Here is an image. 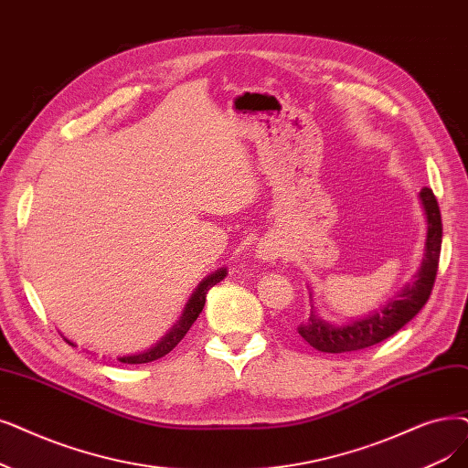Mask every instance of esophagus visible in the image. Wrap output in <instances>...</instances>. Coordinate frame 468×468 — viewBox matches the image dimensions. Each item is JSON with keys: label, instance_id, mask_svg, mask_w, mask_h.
I'll list each match as a JSON object with an SVG mask.
<instances>
[{"label": "esophagus", "instance_id": "1", "mask_svg": "<svg viewBox=\"0 0 468 468\" xmlns=\"http://www.w3.org/2000/svg\"><path fill=\"white\" fill-rule=\"evenodd\" d=\"M281 252H282L281 245L275 239H263L258 242V247H256V256L261 261H275L281 256Z\"/></svg>", "mask_w": 468, "mask_h": 468}]
</instances>
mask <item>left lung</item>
<instances>
[{"label": "left lung", "instance_id": "1", "mask_svg": "<svg viewBox=\"0 0 468 468\" xmlns=\"http://www.w3.org/2000/svg\"><path fill=\"white\" fill-rule=\"evenodd\" d=\"M420 205L426 218V240L420 268L411 282L390 298L380 310L373 314L350 319L346 323H333L321 319L314 306V292L310 289V317L298 324V335L310 346L327 354H346L375 346L398 333L405 323H410L429 300L438 271V260L441 249V216L432 189L424 187L419 193Z\"/></svg>", "mask_w": 468, "mask_h": 468}]
</instances>
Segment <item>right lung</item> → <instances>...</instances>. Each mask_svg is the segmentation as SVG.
Here are the masks:
<instances>
[{
	"label": "right lung",
	"mask_w": 468,
	"mask_h": 468,
	"mask_svg": "<svg viewBox=\"0 0 468 468\" xmlns=\"http://www.w3.org/2000/svg\"><path fill=\"white\" fill-rule=\"evenodd\" d=\"M226 275H228V268H219V270H216L214 273H210L208 277L202 279V281L197 284V289L193 291V294L189 296V300H187V303H186L184 312H181L179 319L174 323V327H172L165 336H162V338L154 344V346H151V348L145 350V352L122 356V357H116V359H118L120 363L139 365V363H151V361H154V359H160V357H165L166 354H170V352L177 346L179 340L187 335V331L191 329V324L197 321V317H198V314L202 312V308H205V302H207L208 291L214 287L216 282H219L221 279H226ZM65 340H67L69 344H72V346H76V344L70 342L69 338H65Z\"/></svg>",
	"instance_id": "add662e5"
}]
</instances>
